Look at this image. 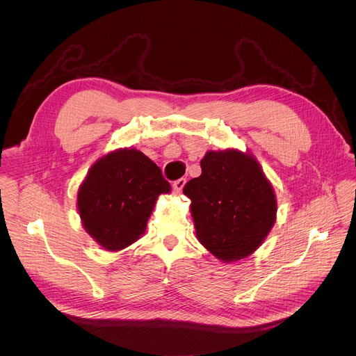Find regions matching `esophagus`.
Masks as SVG:
<instances>
[{
    "label": "esophagus",
    "mask_w": 356,
    "mask_h": 356,
    "mask_svg": "<svg viewBox=\"0 0 356 356\" xmlns=\"http://www.w3.org/2000/svg\"><path fill=\"white\" fill-rule=\"evenodd\" d=\"M184 186H186V179L179 178L174 182V184H172V188H174V193H181L182 187H184Z\"/></svg>",
    "instance_id": "esophagus-1"
}]
</instances>
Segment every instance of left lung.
Returning a JSON list of instances; mask_svg holds the SVG:
<instances>
[{"instance_id": "obj_1", "label": "left lung", "mask_w": 356, "mask_h": 356, "mask_svg": "<svg viewBox=\"0 0 356 356\" xmlns=\"http://www.w3.org/2000/svg\"><path fill=\"white\" fill-rule=\"evenodd\" d=\"M200 168V177L182 190L191 200L197 241L222 263L242 260L273 227L275 190L257 159L236 148L208 152Z\"/></svg>"}]
</instances>
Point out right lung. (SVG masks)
<instances>
[{"mask_svg": "<svg viewBox=\"0 0 356 356\" xmlns=\"http://www.w3.org/2000/svg\"><path fill=\"white\" fill-rule=\"evenodd\" d=\"M169 191L152 159L136 148H118L96 160L81 182L83 227L104 250H124L144 234L157 197Z\"/></svg>", "mask_w": 356, "mask_h": 356, "instance_id": "1", "label": "right lung"}]
</instances>
